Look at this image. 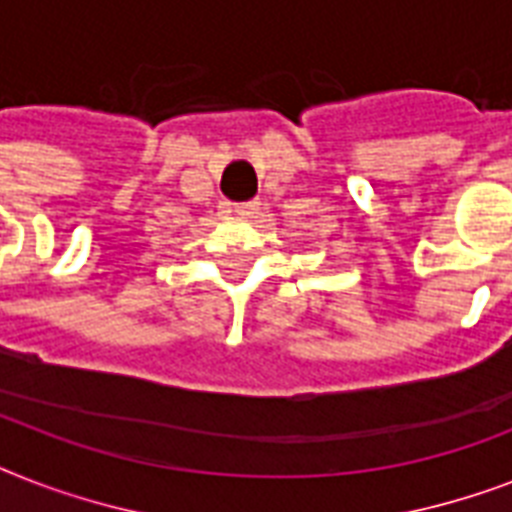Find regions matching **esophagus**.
<instances>
[{
	"label": "esophagus",
	"instance_id": "1",
	"mask_svg": "<svg viewBox=\"0 0 512 512\" xmlns=\"http://www.w3.org/2000/svg\"><path fill=\"white\" fill-rule=\"evenodd\" d=\"M257 207H260V201H241V204H233V212L241 217H249L255 215Z\"/></svg>",
	"mask_w": 512,
	"mask_h": 512
}]
</instances>
